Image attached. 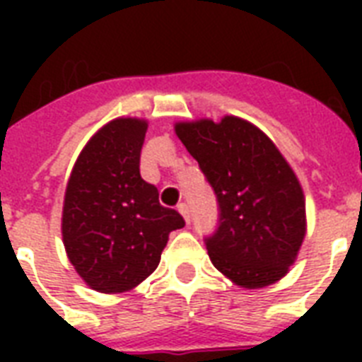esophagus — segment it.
<instances>
[{
	"instance_id": "obj_1",
	"label": "esophagus",
	"mask_w": 362,
	"mask_h": 362,
	"mask_svg": "<svg viewBox=\"0 0 362 362\" xmlns=\"http://www.w3.org/2000/svg\"><path fill=\"white\" fill-rule=\"evenodd\" d=\"M178 212H180V214L184 216V220H186V223H189V221H192V216H189V209H187L186 203L178 204Z\"/></svg>"
}]
</instances>
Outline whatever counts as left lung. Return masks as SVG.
I'll return each mask as SVG.
<instances>
[{
  "mask_svg": "<svg viewBox=\"0 0 362 362\" xmlns=\"http://www.w3.org/2000/svg\"><path fill=\"white\" fill-rule=\"evenodd\" d=\"M175 131L216 193L218 227L204 238L212 264L247 289L284 278L304 240L306 209L274 142L237 116L180 122Z\"/></svg>",
  "mask_w": 362,
  "mask_h": 362,
  "instance_id": "obj_1",
  "label": "left lung"
}]
</instances>
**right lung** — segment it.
I'll return each instance as SVG.
<instances>
[{"mask_svg": "<svg viewBox=\"0 0 362 362\" xmlns=\"http://www.w3.org/2000/svg\"><path fill=\"white\" fill-rule=\"evenodd\" d=\"M148 124L118 118L103 125L76 159L67 182L62 235L67 257L88 286L129 291L158 269L169 233L186 221L159 204L141 178Z\"/></svg>", "mask_w": 362, "mask_h": 362, "instance_id": "right-lung-1", "label": "right lung"}]
</instances>
